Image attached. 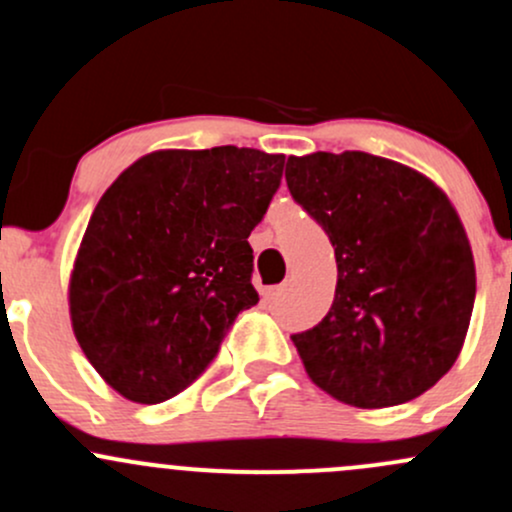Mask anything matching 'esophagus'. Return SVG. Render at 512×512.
<instances>
[{
	"instance_id": "esophagus-1",
	"label": "esophagus",
	"mask_w": 512,
	"mask_h": 512,
	"mask_svg": "<svg viewBox=\"0 0 512 512\" xmlns=\"http://www.w3.org/2000/svg\"><path fill=\"white\" fill-rule=\"evenodd\" d=\"M283 293H285V285H276V288H268L266 298H268V300H278Z\"/></svg>"
}]
</instances>
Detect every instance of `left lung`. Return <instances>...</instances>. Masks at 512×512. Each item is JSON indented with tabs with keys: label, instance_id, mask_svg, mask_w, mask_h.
Wrapping results in <instances>:
<instances>
[{
	"label": "left lung",
	"instance_id": "8db88e82",
	"mask_svg": "<svg viewBox=\"0 0 512 512\" xmlns=\"http://www.w3.org/2000/svg\"><path fill=\"white\" fill-rule=\"evenodd\" d=\"M285 180L337 258L332 307L293 334L307 376L354 408L415 400L454 366L474 310V256L452 202L364 151L290 156Z\"/></svg>",
	"mask_w": 512,
	"mask_h": 512
}]
</instances>
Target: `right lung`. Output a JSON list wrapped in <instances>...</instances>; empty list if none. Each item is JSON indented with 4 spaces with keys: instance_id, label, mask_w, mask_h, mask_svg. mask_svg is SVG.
Segmentation results:
<instances>
[{
    "instance_id": "obj_1",
    "label": "right lung",
    "mask_w": 512,
    "mask_h": 512,
    "mask_svg": "<svg viewBox=\"0 0 512 512\" xmlns=\"http://www.w3.org/2000/svg\"><path fill=\"white\" fill-rule=\"evenodd\" d=\"M285 156L256 148L156 151L92 212L70 280L75 337L124 398L156 405L195 383L258 302L249 236Z\"/></svg>"
}]
</instances>
